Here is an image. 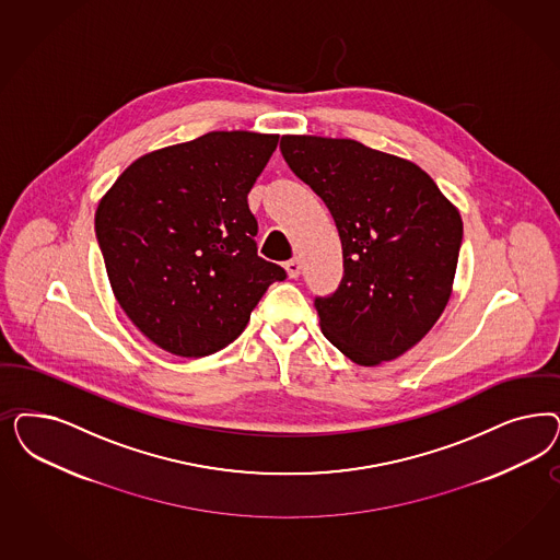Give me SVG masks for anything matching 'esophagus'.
I'll return each instance as SVG.
<instances>
[{"mask_svg":"<svg viewBox=\"0 0 560 560\" xmlns=\"http://www.w3.org/2000/svg\"><path fill=\"white\" fill-rule=\"evenodd\" d=\"M284 268H287V273H289L290 278H299V273H301V259L292 257V259L284 264Z\"/></svg>","mask_w":560,"mask_h":560,"instance_id":"esophagus-1","label":"esophagus"}]
</instances>
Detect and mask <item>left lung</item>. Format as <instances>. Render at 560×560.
<instances>
[{
    "mask_svg": "<svg viewBox=\"0 0 560 560\" xmlns=\"http://www.w3.org/2000/svg\"><path fill=\"white\" fill-rule=\"evenodd\" d=\"M280 150L324 199L342 241L340 289L315 299L325 338L361 366L394 361L450 303L459 210L418 164L357 140L282 136Z\"/></svg>",
    "mask_w": 560,
    "mask_h": 560,
    "instance_id": "obj_1",
    "label": "left lung"
}]
</instances>
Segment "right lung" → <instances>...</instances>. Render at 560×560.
I'll return each mask as SVG.
<instances>
[{
  "label": "right lung",
  "mask_w": 560,
  "mask_h": 560,
  "mask_svg": "<svg viewBox=\"0 0 560 560\" xmlns=\"http://www.w3.org/2000/svg\"><path fill=\"white\" fill-rule=\"evenodd\" d=\"M276 133L210 131L127 166L94 214L117 303L148 340L199 359L236 340L287 271L257 255L247 194Z\"/></svg>",
  "instance_id": "obj_1"
}]
</instances>
